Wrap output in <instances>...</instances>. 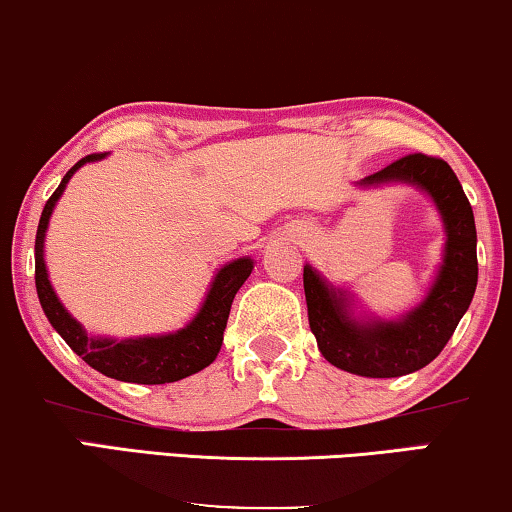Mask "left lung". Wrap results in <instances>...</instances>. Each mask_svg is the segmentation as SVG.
<instances>
[{"label": "left lung", "instance_id": "1", "mask_svg": "<svg viewBox=\"0 0 512 512\" xmlns=\"http://www.w3.org/2000/svg\"><path fill=\"white\" fill-rule=\"evenodd\" d=\"M411 182L434 198L446 224L448 242L439 279L418 309L402 321L358 323L346 314L344 298L305 265L309 328L323 358L344 372L392 379L429 365L453 337L478 284L476 221L462 184L446 161L413 152L392 161L360 184Z\"/></svg>", "mask_w": 512, "mask_h": 512}]
</instances>
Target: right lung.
I'll use <instances>...</instances> for the list:
<instances>
[{
  "label": "right lung",
  "mask_w": 512,
  "mask_h": 512,
  "mask_svg": "<svg viewBox=\"0 0 512 512\" xmlns=\"http://www.w3.org/2000/svg\"><path fill=\"white\" fill-rule=\"evenodd\" d=\"M106 157V152L87 154L80 159L69 173L62 177L55 194L48 198L46 207H43L39 219V231H36V247H34V279H36V293H39V302L43 311H46L48 321L53 328L62 335V339L83 358L87 365L96 372L110 376V379L127 381V383H143V385H161L173 383L187 376L201 372L210 362L217 358L221 342H224V330L228 314H231V305L235 293L247 281L254 263L249 258H238V261L228 263L221 268L217 277L212 281L210 293L203 302L198 316L191 321L187 328L177 330L175 335L164 337H140V339H92L87 337L76 318L69 316V311L62 307L57 300L48 281L46 263H43V238H46L48 219L53 214V207L57 198L62 196L66 182L76 170L87 164V161H96Z\"/></svg>",
  "instance_id": "add662e5"
}]
</instances>
